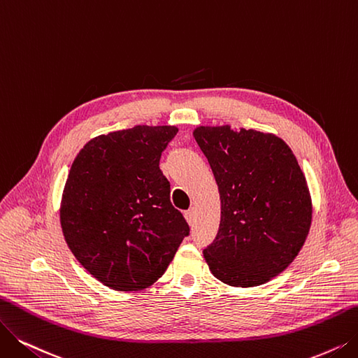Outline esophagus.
Wrapping results in <instances>:
<instances>
[{
  "label": "esophagus",
  "instance_id": "esophagus-1",
  "mask_svg": "<svg viewBox=\"0 0 358 358\" xmlns=\"http://www.w3.org/2000/svg\"><path fill=\"white\" fill-rule=\"evenodd\" d=\"M185 219L188 220L189 224H192L194 220H195V210H194V208H189V210L185 211Z\"/></svg>",
  "mask_w": 358,
  "mask_h": 358
}]
</instances>
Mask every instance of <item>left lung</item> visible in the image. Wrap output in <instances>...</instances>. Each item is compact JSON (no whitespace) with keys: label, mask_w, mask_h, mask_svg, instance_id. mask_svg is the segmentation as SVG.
I'll return each mask as SVG.
<instances>
[{"label":"left lung","mask_w":358,"mask_h":358,"mask_svg":"<svg viewBox=\"0 0 358 358\" xmlns=\"http://www.w3.org/2000/svg\"><path fill=\"white\" fill-rule=\"evenodd\" d=\"M195 141L216 178L222 216L204 250L210 271L231 287H257L287 268L304 245L311 198L303 170L270 134L199 126Z\"/></svg>","instance_id":"8db88e82"}]
</instances>
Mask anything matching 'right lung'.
<instances>
[{
    "instance_id": "add662e5",
    "label": "right lung",
    "mask_w": 358,
    "mask_h": 358,
    "mask_svg": "<svg viewBox=\"0 0 358 358\" xmlns=\"http://www.w3.org/2000/svg\"><path fill=\"white\" fill-rule=\"evenodd\" d=\"M175 126L99 135L70 167L60 222L78 262L106 287L141 291L162 278L189 224L170 203L162 152Z\"/></svg>"
}]
</instances>
